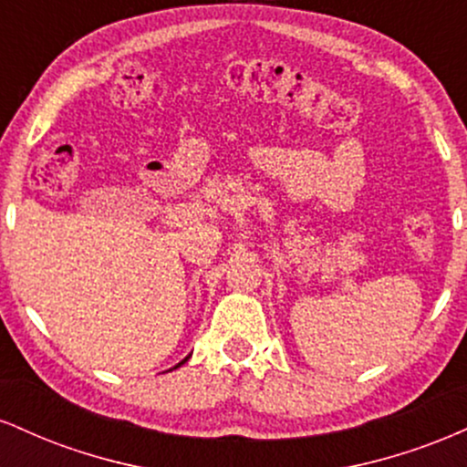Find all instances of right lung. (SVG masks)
<instances>
[{
    "label": "right lung",
    "instance_id": "obj_1",
    "mask_svg": "<svg viewBox=\"0 0 467 467\" xmlns=\"http://www.w3.org/2000/svg\"><path fill=\"white\" fill-rule=\"evenodd\" d=\"M186 360H189V358H184V360H182V362H180V364H178V367H182V364H184V362H186ZM178 367H175V368H178Z\"/></svg>",
    "mask_w": 467,
    "mask_h": 467
}]
</instances>
